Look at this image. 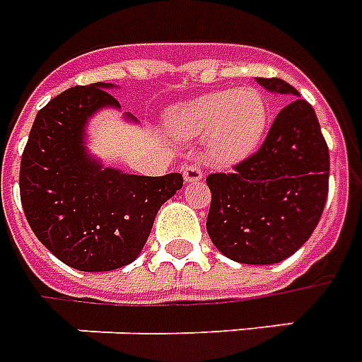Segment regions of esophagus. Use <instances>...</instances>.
<instances>
[{
    "label": "esophagus",
    "instance_id": "1",
    "mask_svg": "<svg viewBox=\"0 0 362 362\" xmlns=\"http://www.w3.org/2000/svg\"><path fill=\"white\" fill-rule=\"evenodd\" d=\"M183 179H185L187 183H197V181H201L202 179L201 165H197V163L185 165V168H183Z\"/></svg>",
    "mask_w": 362,
    "mask_h": 362
}]
</instances>
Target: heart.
<instances>
[{
  "label": "heart",
  "instance_id": "heart-1",
  "mask_svg": "<svg viewBox=\"0 0 362 362\" xmlns=\"http://www.w3.org/2000/svg\"><path fill=\"white\" fill-rule=\"evenodd\" d=\"M165 124L181 142L206 138L212 160L235 163L251 156L263 142L269 127V105L255 87L216 91L173 107Z\"/></svg>",
  "mask_w": 362,
  "mask_h": 362
}]
</instances>
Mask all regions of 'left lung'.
Instances as JSON below:
<instances>
[{"instance_id": "obj_1", "label": "left lung", "mask_w": 362, "mask_h": 362, "mask_svg": "<svg viewBox=\"0 0 362 362\" xmlns=\"http://www.w3.org/2000/svg\"><path fill=\"white\" fill-rule=\"evenodd\" d=\"M275 93L294 95L276 115L257 152L230 173L206 177V232L226 257L271 265L308 242L329 191V150L312 105L279 78H257Z\"/></svg>"}]
</instances>
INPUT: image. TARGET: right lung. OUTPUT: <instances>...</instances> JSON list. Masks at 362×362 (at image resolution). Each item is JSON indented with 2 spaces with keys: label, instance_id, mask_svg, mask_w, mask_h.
Listing matches in <instances>:
<instances>
[{
  "label": "right lung",
  "instance_id": "obj_1",
  "mask_svg": "<svg viewBox=\"0 0 362 362\" xmlns=\"http://www.w3.org/2000/svg\"><path fill=\"white\" fill-rule=\"evenodd\" d=\"M109 83L70 87L38 111L23 150L19 191L30 230L78 271L132 263L153 218L183 187L181 173L144 177L101 168L83 150V127L101 107H120Z\"/></svg>",
  "mask_w": 362,
  "mask_h": 362
}]
</instances>
